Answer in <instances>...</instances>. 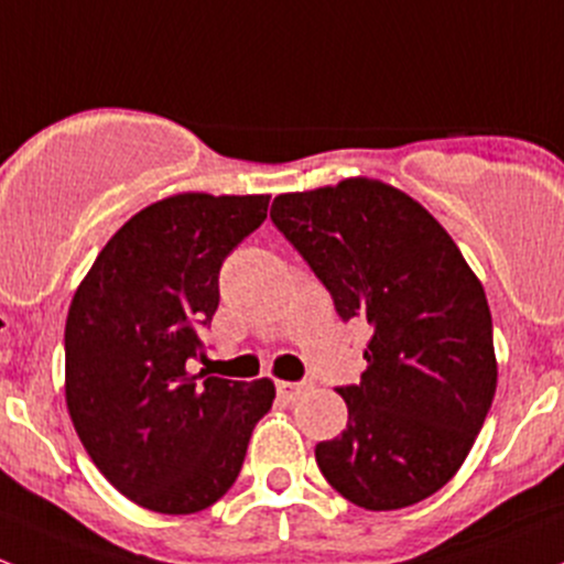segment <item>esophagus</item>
<instances>
[{
    "mask_svg": "<svg viewBox=\"0 0 564 564\" xmlns=\"http://www.w3.org/2000/svg\"><path fill=\"white\" fill-rule=\"evenodd\" d=\"M275 389H278V397H281L283 402H297L305 391L313 389V381H307V378L305 381H278Z\"/></svg>",
    "mask_w": 564,
    "mask_h": 564,
    "instance_id": "34e87169",
    "label": "esophagus"
}]
</instances>
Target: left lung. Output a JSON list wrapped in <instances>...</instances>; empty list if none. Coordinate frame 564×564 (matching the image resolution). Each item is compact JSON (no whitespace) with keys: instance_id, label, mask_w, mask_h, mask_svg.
<instances>
[{"instance_id":"left-lung-1","label":"left lung","mask_w":564,"mask_h":564,"mask_svg":"<svg viewBox=\"0 0 564 564\" xmlns=\"http://www.w3.org/2000/svg\"><path fill=\"white\" fill-rule=\"evenodd\" d=\"M270 218L337 316L372 329L361 381L337 389L348 424L316 446L318 470L367 511L426 500L470 454L497 389L481 281L416 199L370 177L281 194Z\"/></svg>"}]
</instances>
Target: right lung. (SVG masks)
Instances as JSON below:
<instances>
[{
    "mask_svg": "<svg viewBox=\"0 0 564 564\" xmlns=\"http://www.w3.org/2000/svg\"><path fill=\"white\" fill-rule=\"evenodd\" d=\"M267 194H175L129 218L75 292L64 329L67 408L108 481L156 513H197L240 476L275 400L270 378L192 376L218 272L267 218Z\"/></svg>",
    "mask_w": 564,
    "mask_h": 564,
    "instance_id": "add662e5",
    "label": "right lung"
}]
</instances>
